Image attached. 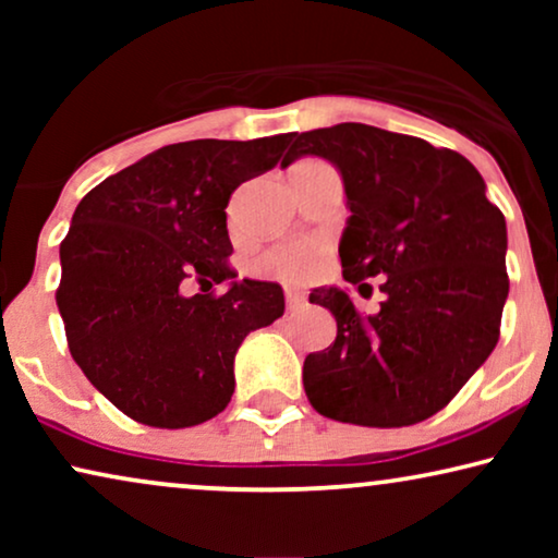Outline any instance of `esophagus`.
Masks as SVG:
<instances>
[{
  "label": "esophagus",
  "mask_w": 558,
  "mask_h": 558,
  "mask_svg": "<svg viewBox=\"0 0 558 558\" xmlns=\"http://www.w3.org/2000/svg\"><path fill=\"white\" fill-rule=\"evenodd\" d=\"M284 294H287V310H289V312L302 310L304 304H307V294H304L300 287H287Z\"/></svg>",
  "instance_id": "34e87169"
}]
</instances>
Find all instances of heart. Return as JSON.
Wrapping results in <instances>:
<instances>
[{
  "instance_id": "1",
  "label": "heart",
  "mask_w": 558,
  "mask_h": 558,
  "mask_svg": "<svg viewBox=\"0 0 558 558\" xmlns=\"http://www.w3.org/2000/svg\"><path fill=\"white\" fill-rule=\"evenodd\" d=\"M319 262V248L315 243L307 241H292L279 243V246L269 248L262 258V266L274 277L296 284V281L307 279Z\"/></svg>"
}]
</instances>
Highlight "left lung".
Instances as JSON below:
<instances>
[{"mask_svg": "<svg viewBox=\"0 0 558 558\" xmlns=\"http://www.w3.org/2000/svg\"><path fill=\"white\" fill-rule=\"evenodd\" d=\"M325 157L345 185L340 239L350 284L380 279L376 315H361L338 287L310 294L338 335L304 357V391L327 418L409 426L437 414L487 361L508 300L506 218L460 151L368 124L294 134L281 167Z\"/></svg>", "mask_w": 558, "mask_h": 558, "instance_id": "8db88e82", "label": "left lung"}]
</instances>
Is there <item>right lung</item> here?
Segmentation results:
<instances>
[{
	"instance_id": "add662e5",
	"label": "right lung",
	"mask_w": 558,
	"mask_h": 558,
	"mask_svg": "<svg viewBox=\"0 0 558 558\" xmlns=\"http://www.w3.org/2000/svg\"><path fill=\"white\" fill-rule=\"evenodd\" d=\"M289 134L170 144L96 185L60 243L56 302L68 348L119 411L157 429L220 414L251 330L284 315L274 281L235 279L226 208L233 190L277 167ZM201 283V295H187Z\"/></svg>"
}]
</instances>
